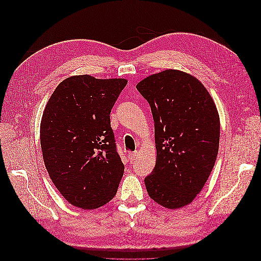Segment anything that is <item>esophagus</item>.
<instances>
[{
  "label": "esophagus",
  "mask_w": 261,
  "mask_h": 261,
  "mask_svg": "<svg viewBox=\"0 0 261 261\" xmlns=\"http://www.w3.org/2000/svg\"><path fill=\"white\" fill-rule=\"evenodd\" d=\"M137 155H138V151H135V152H129V153H128V160H129V161L136 160Z\"/></svg>",
  "instance_id": "esophagus-1"
}]
</instances>
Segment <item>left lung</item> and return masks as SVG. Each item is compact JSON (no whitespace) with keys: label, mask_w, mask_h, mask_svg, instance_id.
I'll list each match as a JSON object with an SVG mask.
<instances>
[{"label":"left lung","mask_w":261,"mask_h":261,"mask_svg":"<svg viewBox=\"0 0 261 261\" xmlns=\"http://www.w3.org/2000/svg\"><path fill=\"white\" fill-rule=\"evenodd\" d=\"M154 121L155 167L145 178L150 198L167 209L191 203L215 167L220 117L209 91L178 69L152 74L136 86Z\"/></svg>","instance_id":"1"}]
</instances>
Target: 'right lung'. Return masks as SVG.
<instances>
[{"instance_id": "add662e5", "label": "right lung", "mask_w": 261, "mask_h": 261, "mask_svg": "<svg viewBox=\"0 0 261 261\" xmlns=\"http://www.w3.org/2000/svg\"><path fill=\"white\" fill-rule=\"evenodd\" d=\"M127 81L70 76L59 84L40 123L44 165L75 207L97 209L114 198L124 173L110 113Z\"/></svg>"}]
</instances>
